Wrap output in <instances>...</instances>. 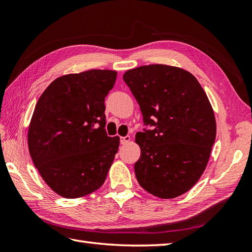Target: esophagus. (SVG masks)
Here are the masks:
<instances>
[{"label":"esophagus","instance_id":"obj_1","mask_svg":"<svg viewBox=\"0 0 252 252\" xmlns=\"http://www.w3.org/2000/svg\"><path fill=\"white\" fill-rule=\"evenodd\" d=\"M130 141H131V136L130 135L120 137V143L122 144V145H126V144H127Z\"/></svg>","mask_w":252,"mask_h":252}]
</instances>
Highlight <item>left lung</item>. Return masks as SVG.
I'll list each match as a JSON object with an SVG mask.
<instances>
[{"instance_id":"1","label":"left lung","mask_w":252,"mask_h":252,"mask_svg":"<svg viewBox=\"0 0 252 252\" xmlns=\"http://www.w3.org/2000/svg\"><path fill=\"white\" fill-rule=\"evenodd\" d=\"M123 81L145 126L135 135L141 147L134 163L138 183L164 199L184 194L205 171L216 141L215 114L205 91L191 73L167 65L131 69Z\"/></svg>"}]
</instances>
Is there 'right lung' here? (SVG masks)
<instances>
[{"instance_id":"right-lung-1","label":"right lung","mask_w":252,"mask_h":252,"mask_svg":"<svg viewBox=\"0 0 252 252\" xmlns=\"http://www.w3.org/2000/svg\"><path fill=\"white\" fill-rule=\"evenodd\" d=\"M117 72L93 70L54 80L35 105L28 132L29 153L45 183L65 198L98 189L119 148L107 135L105 97Z\"/></svg>"}]
</instances>
